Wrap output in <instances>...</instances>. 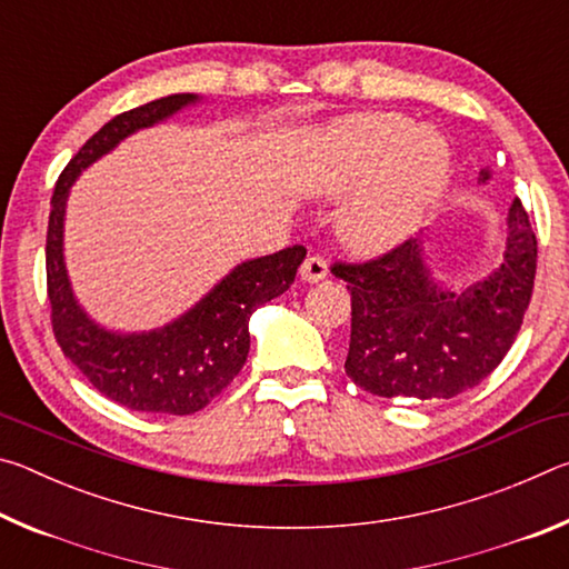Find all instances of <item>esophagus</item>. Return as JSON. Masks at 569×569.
<instances>
[{
    "mask_svg": "<svg viewBox=\"0 0 569 569\" xmlns=\"http://www.w3.org/2000/svg\"><path fill=\"white\" fill-rule=\"evenodd\" d=\"M329 276V268H326V261L321 256H308L301 263V278L306 283H319Z\"/></svg>",
    "mask_w": 569,
    "mask_h": 569,
    "instance_id": "obj_1",
    "label": "esophagus"
}]
</instances>
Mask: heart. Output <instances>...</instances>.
I'll return each mask as SVG.
<instances>
[{"instance_id":"b5f03b06","label":"heart","mask_w":569,"mask_h":569,"mask_svg":"<svg viewBox=\"0 0 569 569\" xmlns=\"http://www.w3.org/2000/svg\"><path fill=\"white\" fill-rule=\"evenodd\" d=\"M451 152L435 130H421L397 112L363 114L331 124L316 142L308 188L321 198H343L339 230L361 253L401 243L445 196Z\"/></svg>"}]
</instances>
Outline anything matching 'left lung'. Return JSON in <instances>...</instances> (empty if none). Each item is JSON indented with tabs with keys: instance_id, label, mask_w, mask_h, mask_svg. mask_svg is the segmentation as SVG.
Returning <instances> with one entry per match:
<instances>
[{
	"instance_id": "left-lung-1",
	"label": "left lung",
	"mask_w": 569,
	"mask_h": 569,
	"mask_svg": "<svg viewBox=\"0 0 569 569\" xmlns=\"http://www.w3.org/2000/svg\"><path fill=\"white\" fill-rule=\"evenodd\" d=\"M492 178L481 170L479 182ZM351 291V343L343 369L383 399H451L492 373L522 326L537 271V238L515 198L505 261L465 291L441 288L419 238L373 261L333 263Z\"/></svg>"
}]
</instances>
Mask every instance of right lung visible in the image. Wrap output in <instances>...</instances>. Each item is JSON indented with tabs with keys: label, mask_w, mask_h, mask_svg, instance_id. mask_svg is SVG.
Here are the masks:
<instances>
[{
	"label": "right lung",
	"mask_w": 569,
	"mask_h": 569,
	"mask_svg": "<svg viewBox=\"0 0 569 569\" xmlns=\"http://www.w3.org/2000/svg\"><path fill=\"white\" fill-rule=\"evenodd\" d=\"M198 100L190 92L168 94L104 122L67 162L52 196L47 296L54 339L102 397L132 411L182 417L213 401L243 369L250 349V313L288 291L306 258V248L293 246L240 263L180 319L152 331H110L77 303L64 266V210L72 182L132 132L152 128Z\"/></svg>",
	"instance_id": "add662e5"
}]
</instances>
